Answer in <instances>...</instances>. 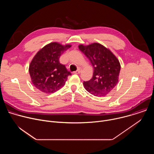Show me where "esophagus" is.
I'll list each match as a JSON object with an SVG mask.
<instances>
[{
	"label": "esophagus",
	"mask_w": 154,
	"mask_h": 154,
	"mask_svg": "<svg viewBox=\"0 0 154 154\" xmlns=\"http://www.w3.org/2000/svg\"><path fill=\"white\" fill-rule=\"evenodd\" d=\"M81 71H82V70H81L80 69H79L77 71L74 72V74H80V73L81 72Z\"/></svg>",
	"instance_id": "obj_1"
}]
</instances>
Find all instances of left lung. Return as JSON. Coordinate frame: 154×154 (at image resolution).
<instances>
[{
	"label": "left lung",
	"instance_id": "8db88e82",
	"mask_svg": "<svg viewBox=\"0 0 154 154\" xmlns=\"http://www.w3.org/2000/svg\"><path fill=\"white\" fill-rule=\"evenodd\" d=\"M79 49L90 60L94 68L93 77L83 82L86 90L91 94L102 97L110 92L117 85L121 70L119 60L109 49L94 42Z\"/></svg>",
	"mask_w": 154,
	"mask_h": 154
}]
</instances>
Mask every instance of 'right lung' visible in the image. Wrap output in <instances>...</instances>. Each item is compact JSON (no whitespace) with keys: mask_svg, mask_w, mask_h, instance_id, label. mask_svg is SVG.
Returning a JSON list of instances; mask_svg holds the SVG:
<instances>
[{"mask_svg":"<svg viewBox=\"0 0 154 154\" xmlns=\"http://www.w3.org/2000/svg\"><path fill=\"white\" fill-rule=\"evenodd\" d=\"M71 47L57 42H51L40 49L29 65V74L33 85L41 91L51 94L62 88L71 74L59 58Z\"/></svg>","mask_w":154,"mask_h":154,"instance_id":"add662e5","label":"right lung"}]
</instances>
